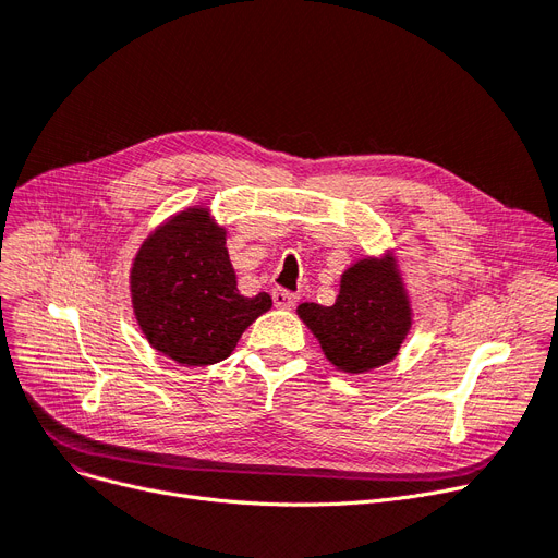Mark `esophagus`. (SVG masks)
<instances>
[{
	"instance_id": "34e87169",
	"label": "esophagus",
	"mask_w": 558,
	"mask_h": 558,
	"mask_svg": "<svg viewBox=\"0 0 558 558\" xmlns=\"http://www.w3.org/2000/svg\"><path fill=\"white\" fill-rule=\"evenodd\" d=\"M274 303L278 310H292L296 305V294L287 292V289H274Z\"/></svg>"
}]
</instances>
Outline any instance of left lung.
<instances>
[{
  "label": "left lung",
  "mask_w": 558,
  "mask_h": 558,
  "mask_svg": "<svg viewBox=\"0 0 558 558\" xmlns=\"http://www.w3.org/2000/svg\"><path fill=\"white\" fill-rule=\"evenodd\" d=\"M299 317L337 369L365 374L395 360L410 330V305L392 259H360L344 271L335 305L301 303Z\"/></svg>",
  "instance_id": "obj_1"
}]
</instances>
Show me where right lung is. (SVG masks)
<instances>
[{
    "mask_svg": "<svg viewBox=\"0 0 558 558\" xmlns=\"http://www.w3.org/2000/svg\"><path fill=\"white\" fill-rule=\"evenodd\" d=\"M130 280L143 335L184 367L226 360L241 332L271 307L266 292L239 294L226 230L203 207L180 211L145 239Z\"/></svg>",
    "mask_w": 558,
    "mask_h": 558,
    "instance_id": "right-lung-1",
    "label": "right lung"
}]
</instances>
